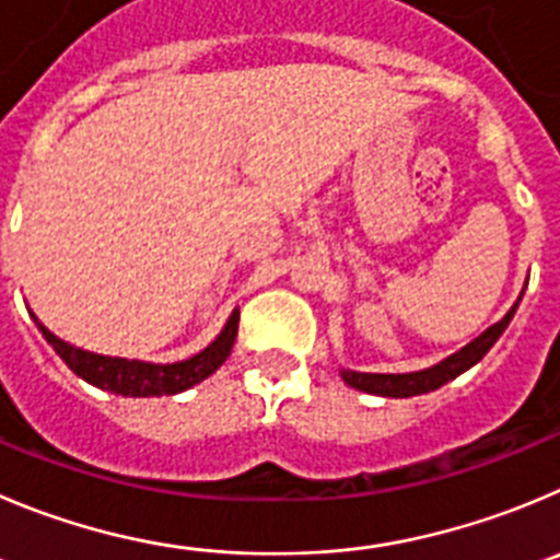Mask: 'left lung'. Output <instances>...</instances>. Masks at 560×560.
I'll list each match as a JSON object with an SVG mask.
<instances>
[{"mask_svg":"<svg viewBox=\"0 0 560 560\" xmlns=\"http://www.w3.org/2000/svg\"><path fill=\"white\" fill-rule=\"evenodd\" d=\"M516 306H520V301L511 306L509 315H505L503 320L494 323L492 328H486V331L480 334L478 339H472L467 348H462L458 353L447 357L445 362L433 364V368L417 370V373H357V370H342L345 384H351L353 389L359 392H370V395H384V398H415V395H425V392L439 389V386L453 381L456 375H462L464 370L478 364L480 359L489 353V348L498 342L500 334L509 328Z\"/></svg>","mask_w":560,"mask_h":560,"instance_id":"1","label":"left lung"}]
</instances>
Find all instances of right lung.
<instances>
[{
	"label": "right lung",
	"instance_id": "add662e5",
	"mask_svg": "<svg viewBox=\"0 0 560 560\" xmlns=\"http://www.w3.org/2000/svg\"><path fill=\"white\" fill-rule=\"evenodd\" d=\"M35 323H38V317H35ZM237 323L240 312L234 310L229 323L223 326V331L215 337V342H209L196 357L174 364H151L138 362V359L102 357V353L82 351V348L62 342L44 323H38V328L46 337V342L57 351V357L74 370L80 378H85L88 384L113 392V395H124V398H154V395L160 398V395H176V392L190 389V386L201 384L203 378L215 373L226 362L229 353H232V345L237 339Z\"/></svg>",
	"mask_w": 560,
	"mask_h": 560
}]
</instances>
